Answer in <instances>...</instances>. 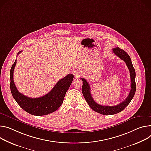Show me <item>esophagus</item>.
Listing matches in <instances>:
<instances>
[{"instance_id":"esophagus-1","label":"esophagus","mask_w":151,"mask_h":151,"mask_svg":"<svg viewBox=\"0 0 151 151\" xmlns=\"http://www.w3.org/2000/svg\"><path fill=\"white\" fill-rule=\"evenodd\" d=\"M80 72L79 71H75V73H74V75H75V77H79L81 75H80Z\"/></svg>"}]
</instances>
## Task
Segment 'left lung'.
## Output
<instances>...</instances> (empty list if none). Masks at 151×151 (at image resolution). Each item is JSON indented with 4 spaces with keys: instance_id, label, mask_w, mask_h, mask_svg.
<instances>
[{
    "instance_id": "obj_1",
    "label": "left lung",
    "mask_w": 151,
    "mask_h": 151,
    "mask_svg": "<svg viewBox=\"0 0 151 151\" xmlns=\"http://www.w3.org/2000/svg\"><path fill=\"white\" fill-rule=\"evenodd\" d=\"M113 52L116 55L125 62L130 73L131 90L127 98L124 101L115 106H104L97 104L92 98L90 92V87L88 82L86 79L81 78L83 82V85L82 87V92H83L84 97L86 99L87 104L93 110L104 115L115 114L123 110L132 99L136 90L135 72L129 55L125 51L120 49L119 47L113 48Z\"/></svg>"
}]
</instances>
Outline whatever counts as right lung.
<instances>
[{"mask_svg":"<svg viewBox=\"0 0 151 151\" xmlns=\"http://www.w3.org/2000/svg\"><path fill=\"white\" fill-rule=\"evenodd\" d=\"M20 51L17 55L20 53ZM17 63L16 60L10 70V89L12 96L25 111L34 116H44L55 111L63 102L65 94L73 80V75L68 74L60 79L52 90L40 98H31L20 93L14 84L13 73Z\"/></svg>","mask_w":151,"mask_h":151,"instance_id":"add662e5","label":"right lung"}]
</instances>
